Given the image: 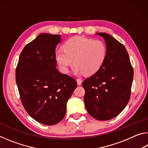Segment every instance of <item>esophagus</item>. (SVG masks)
I'll list each match as a JSON object with an SVG mask.
<instances>
[{
	"mask_svg": "<svg viewBox=\"0 0 148 148\" xmlns=\"http://www.w3.org/2000/svg\"><path fill=\"white\" fill-rule=\"evenodd\" d=\"M76 81H77V84L78 86H80V85H81L82 83V80L81 79V78H77Z\"/></svg>",
	"mask_w": 148,
	"mask_h": 148,
	"instance_id": "obj_1",
	"label": "esophagus"
}]
</instances>
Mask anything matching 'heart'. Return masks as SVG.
Returning a JSON list of instances; mask_svg holds the SVG:
<instances>
[{
    "mask_svg": "<svg viewBox=\"0 0 148 148\" xmlns=\"http://www.w3.org/2000/svg\"><path fill=\"white\" fill-rule=\"evenodd\" d=\"M106 47L100 40L75 36L65 42L63 49L56 51L55 57L59 68L66 73L76 64V73L93 74L101 68L106 58Z\"/></svg>",
    "mask_w": 148,
    "mask_h": 148,
    "instance_id": "obj_1",
    "label": "heart"
}]
</instances>
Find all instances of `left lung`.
Segmentation results:
<instances>
[{
    "instance_id": "left-lung-1",
    "label": "left lung",
    "mask_w": 148,
    "mask_h": 148,
    "mask_svg": "<svg viewBox=\"0 0 148 148\" xmlns=\"http://www.w3.org/2000/svg\"><path fill=\"white\" fill-rule=\"evenodd\" d=\"M106 56L96 73L82 82L87 111L93 118L106 121L122 112L131 97L133 68L125 46L111 35L100 32Z\"/></svg>"
}]
</instances>
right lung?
Instances as JSON below:
<instances>
[{
	"instance_id": "obj_1",
	"label": "right lung",
	"mask_w": 148,
	"mask_h": 148,
	"mask_svg": "<svg viewBox=\"0 0 148 148\" xmlns=\"http://www.w3.org/2000/svg\"><path fill=\"white\" fill-rule=\"evenodd\" d=\"M58 34L42 33L27 44L19 56L16 79L24 108L40 123H58L66 114V102L77 87L73 77L56 69Z\"/></svg>"
}]
</instances>
